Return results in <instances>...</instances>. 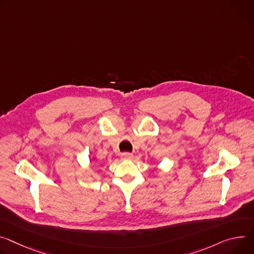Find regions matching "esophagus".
<instances>
[{"mask_svg": "<svg viewBox=\"0 0 254 254\" xmlns=\"http://www.w3.org/2000/svg\"><path fill=\"white\" fill-rule=\"evenodd\" d=\"M121 158H122L123 160H130V159L132 158V154H131V153H128V152H125V153H122Z\"/></svg>", "mask_w": 254, "mask_h": 254, "instance_id": "obj_1", "label": "esophagus"}]
</instances>
